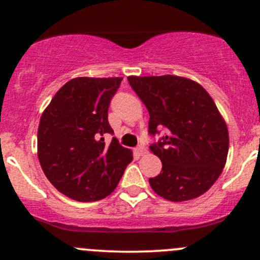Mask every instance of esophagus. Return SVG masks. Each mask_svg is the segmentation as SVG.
Returning a JSON list of instances; mask_svg holds the SVG:
<instances>
[{
	"label": "esophagus",
	"instance_id": "34e87169",
	"mask_svg": "<svg viewBox=\"0 0 260 260\" xmlns=\"http://www.w3.org/2000/svg\"><path fill=\"white\" fill-rule=\"evenodd\" d=\"M136 151L140 155V156H142V155H145V154L148 153L147 148H145L144 145H138V147H137V149H136Z\"/></svg>",
	"mask_w": 260,
	"mask_h": 260
}]
</instances>
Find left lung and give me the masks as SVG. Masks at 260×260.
<instances>
[{"label": "left lung", "mask_w": 260, "mask_h": 260, "mask_svg": "<svg viewBox=\"0 0 260 260\" xmlns=\"http://www.w3.org/2000/svg\"><path fill=\"white\" fill-rule=\"evenodd\" d=\"M149 116V136H164L150 144L162 162L149 178L155 193L171 202L202 196L221 175L229 153V131L207 90L177 76L128 77Z\"/></svg>", "instance_id": "left-lung-1"}]
</instances>
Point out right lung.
I'll return each mask as SVG.
<instances>
[{
	"label": "right lung",
	"instance_id": "right-lung-1",
	"mask_svg": "<svg viewBox=\"0 0 260 260\" xmlns=\"http://www.w3.org/2000/svg\"><path fill=\"white\" fill-rule=\"evenodd\" d=\"M122 78H74L52 98L40 118L38 156L41 169L62 194L95 202L113 192L132 151L113 137L107 112Z\"/></svg>",
	"mask_w": 260,
	"mask_h": 260
}]
</instances>
